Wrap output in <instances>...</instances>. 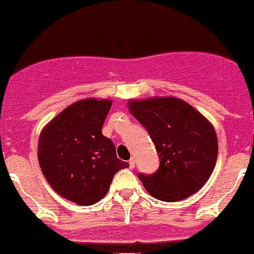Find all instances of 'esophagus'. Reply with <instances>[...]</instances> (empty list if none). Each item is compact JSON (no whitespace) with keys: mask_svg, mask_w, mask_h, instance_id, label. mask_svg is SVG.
Segmentation results:
<instances>
[{"mask_svg":"<svg viewBox=\"0 0 254 254\" xmlns=\"http://www.w3.org/2000/svg\"><path fill=\"white\" fill-rule=\"evenodd\" d=\"M134 167H135V159H134V157H131V159L129 160V168H130V169H133Z\"/></svg>","mask_w":254,"mask_h":254,"instance_id":"obj_1","label":"esophagus"}]
</instances>
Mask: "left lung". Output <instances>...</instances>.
Wrapping results in <instances>:
<instances>
[{
	"instance_id": "8db88e82",
	"label": "left lung",
	"mask_w": 254,
	"mask_h": 254,
	"mask_svg": "<svg viewBox=\"0 0 254 254\" xmlns=\"http://www.w3.org/2000/svg\"><path fill=\"white\" fill-rule=\"evenodd\" d=\"M127 107L147 129L160 159L155 173L138 174L147 192L169 203L197 192L212 176L218 155L209 120L176 97L131 99Z\"/></svg>"
}]
</instances>
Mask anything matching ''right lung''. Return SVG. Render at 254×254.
<instances>
[{
    "label": "right lung",
    "instance_id": "obj_1",
    "mask_svg": "<svg viewBox=\"0 0 254 254\" xmlns=\"http://www.w3.org/2000/svg\"><path fill=\"white\" fill-rule=\"evenodd\" d=\"M111 106V99L74 102L46 124L38 138L42 174L55 192L78 205L103 199L115 174L129 167L102 134Z\"/></svg>",
    "mask_w": 254,
    "mask_h": 254
}]
</instances>
